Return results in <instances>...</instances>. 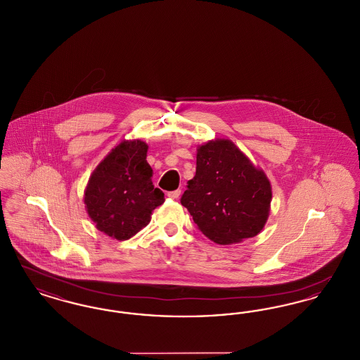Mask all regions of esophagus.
<instances>
[{"instance_id":"34e87169","label":"esophagus","mask_w":360,"mask_h":360,"mask_svg":"<svg viewBox=\"0 0 360 360\" xmlns=\"http://www.w3.org/2000/svg\"><path fill=\"white\" fill-rule=\"evenodd\" d=\"M179 195H181V188H176V190H172V191L167 193L169 198H178Z\"/></svg>"}]
</instances>
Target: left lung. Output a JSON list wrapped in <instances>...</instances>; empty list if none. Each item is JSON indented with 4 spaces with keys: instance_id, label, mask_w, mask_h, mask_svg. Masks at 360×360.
<instances>
[{
    "instance_id": "8db88e82",
    "label": "left lung",
    "mask_w": 360,
    "mask_h": 360,
    "mask_svg": "<svg viewBox=\"0 0 360 360\" xmlns=\"http://www.w3.org/2000/svg\"><path fill=\"white\" fill-rule=\"evenodd\" d=\"M186 188L181 204L217 244L257 236L269 217L270 182L231 140L209 141L198 148L195 175Z\"/></svg>"
}]
</instances>
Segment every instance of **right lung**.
Instances as JSON below:
<instances>
[{"mask_svg":"<svg viewBox=\"0 0 360 360\" xmlns=\"http://www.w3.org/2000/svg\"><path fill=\"white\" fill-rule=\"evenodd\" d=\"M148 146L122 141L91 174L86 186L87 213L97 229L117 240L131 239L146 226L165 194L153 185Z\"/></svg>","mask_w":360,"mask_h":360,"instance_id":"right-lung-1","label":"right lung"}]
</instances>
